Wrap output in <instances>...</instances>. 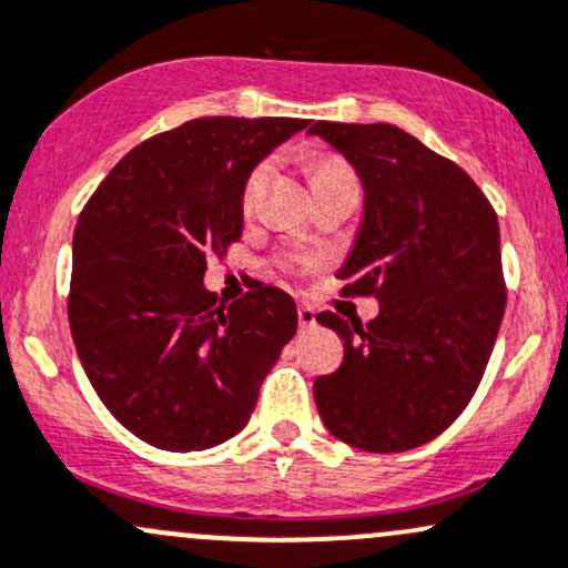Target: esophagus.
Listing matches in <instances>:
<instances>
[{
    "mask_svg": "<svg viewBox=\"0 0 568 568\" xmlns=\"http://www.w3.org/2000/svg\"><path fill=\"white\" fill-rule=\"evenodd\" d=\"M296 315H300V326H302V329H313V326H315V310L310 307V304H300Z\"/></svg>",
    "mask_w": 568,
    "mask_h": 568,
    "instance_id": "34e87169",
    "label": "esophagus"
}]
</instances>
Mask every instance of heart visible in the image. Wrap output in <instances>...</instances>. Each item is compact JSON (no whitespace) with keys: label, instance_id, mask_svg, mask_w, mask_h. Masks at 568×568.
Returning a JSON list of instances; mask_svg holds the SVG:
<instances>
[{"label":"heart","instance_id":"1","mask_svg":"<svg viewBox=\"0 0 568 568\" xmlns=\"http://www.w3.org/2000/svg\"><path fill=\"white\" fill-rule=\"evenodd\" d=\"M266 174H268V165H258V169H255L253 174L247 176V182H244V190H242V209H244V212H253L255 204H258V195H261V190H264ZM307 179H310V187H313V193H315V190L332 187V184L356 182L354 171H351V165L343 163V160H339V158H318V160H313V163L307 165ZM283 266L285 268L313 266V261H307V258H285Z\"/></svg>","mask_w":568,"mask_h":568}]
</instances>
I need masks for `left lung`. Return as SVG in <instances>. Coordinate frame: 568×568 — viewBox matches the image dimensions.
I'll use <instances>...</instances> for the list:
<instances>
[{
	"mask_svg": "<svg viewBox=\"0 0 568 568\" xmlns=\"http://www.w3.org/2000/svg\"><path fill=\"white\" fill-rule=\"evenodd\" d=\"M356 169L364 217L337 272L345 296H375L369 324L318 313L343 339V364L313 394L334 438L408 452L470 403L506 310L498 214L452 160L394 124L315 122Z\"/></svg>",
	"mask_w": 568,
	"mask_h": 568,
	"instance_id": "left-lung-1",
	"label": "left lung"
}]
</instances>
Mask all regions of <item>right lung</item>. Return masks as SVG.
<instances>
[{
    "label": "right lung",
    "instance_id": "obj_1",
    "mask_svg": "<svg viewBox=\"0 0 568 568\" xmlns=\"http://www.w3.org/2000/svg\"><path fill=\"white\" fill-rule=\"evenodd\" d=\"M307 119L204 116L139 143L73 234L68 318L113 419L165 452H201L250 422L296 334V304L258 283L234 304L204 288L209 255L242 236L250 171Z\"/></svg>",
    "mask_w": 568,
    "mask_h": 568
}]
</instances>
